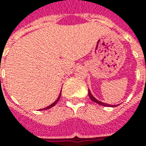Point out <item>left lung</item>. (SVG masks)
<instances>
[{
	"instance_id": "1",
	"label": "left lung",
	"mask_w": 146,
	"mask_h": 146,
	"mask_svg": "<svg viewBox=\"0 0 146 146\" xmlns=\"http://www.w3.org/2000/svg\"><path fill=\"white\" fill-rule=\"evenodd\" d=\"M88 96H89V98H90V99L93 101V102H96L97 104H99V105H101V106H110V107H114V106H119V105H114V106H112V105H109V104L107 103H104V102H100V101H98V99H96V98L93 97V95L91 93V92H90V90L88 89Z\"/></svg>"
}]
</instances>
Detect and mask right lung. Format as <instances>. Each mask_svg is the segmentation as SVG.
<instances>
[{"label": "right lung", "instance_id": "right-lung-1", "mask_svg": "<svg viewBox=\"0 0 146 146\" xmlns=\"http://www.w3.org/2000/svg\"><path fill=\"white\" fill-rule=\"evenodd\" d=\"M60 97H61V93H60V94H59V96H58V99H57V100H56V101H55V102H54L53 103H52V104H51V105H49L48 106H47V107H45V108H43V109H40V110H44L50 109L51 107H53V106H55L56 104L58 103V102L59 99H60Z\"/></svg>", "mask_w": 146, "mask_h": 146}]
</instances>
